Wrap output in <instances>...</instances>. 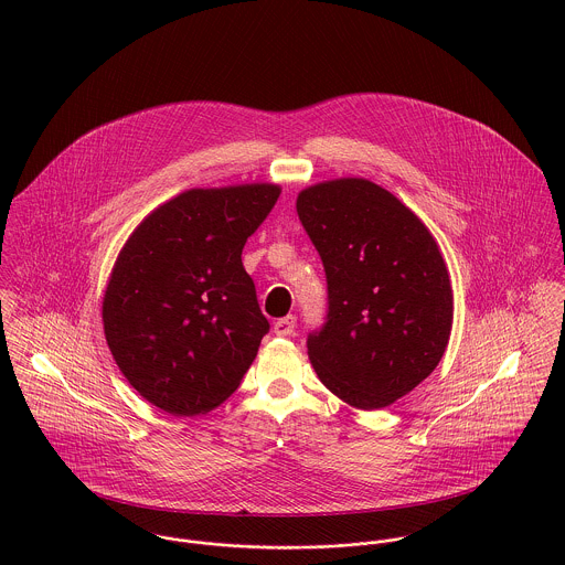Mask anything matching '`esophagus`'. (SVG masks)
I'll list each match as a JSON object with an SVG mask.
<instances>
[{
    "label": "esophagus",
    "instance_id": "34e87169",
    "mask_svg": "<svg viewBox=\"0 0 565 565\" xmlns=\"http://www.w3.org/2000/svg\"><path fill=\"white\" fill-rule=\"evenodd\" d=\"M294 328H296V318L294 316H287V318H280L274 322V332L278 337H289L294 334Z\"/></svg>",
    "mask_w": 565,
    "mask_h": 565
}]
</instances>
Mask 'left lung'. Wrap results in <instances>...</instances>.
Instances as JSON below:
<instances>
[{
	"label": "left lung",
	"instance_id": "8db88e82",
	"mask_svg": "<svg viewBox=\"0 0 565 565\" xmlns=\"http://www.w3.org/2000/svg\"><path fill=\"white\" fill-rule=\"evenodd\" d=\"M298 217L322 258L328 311L307 339L323 385L356 408H383L441 361L452 287L428 228L363 178L305 189Z\"/></svg>",
	"mask_w": 565,
	"mask_h": 565
}]
</instances>
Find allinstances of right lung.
Segmentation results:
<instances>
[{
  "label": "right lung",
  "instance_id": "add662e5",
  "mask_svg": "<svg viewBox=\"0 0 565 565\" xmlns=\"http://www.w3.org/2000/svg\"><path fill=\"white\" fill-rule=\"evenodd\" d=\"M278 195L276 184L184 191L119 252L102 302L104 334L148 403L200 415L239 387L269 330L243 245Z\"/></svg>",
  "mask_w": 565,
  "mask_h": 565
}]
</instances>
